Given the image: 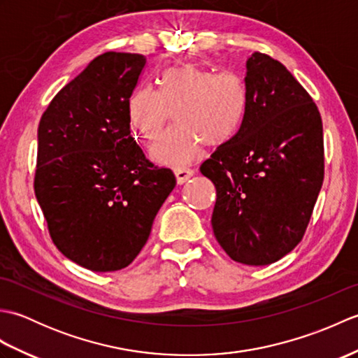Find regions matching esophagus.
Instances as JSON below:
<instances>
[{
  "label": "esophagus",
  "instance_id": "obj_1",
  "mask_svg": "<svg viewBox=\"0 0 358 358\" xmlns=\"http://www.w3.org/2000/svg\"><path fill=\"white\" fill-rule=\"evenodd\" d=\"M173 173H175V178H177V183L178 185H183V183H186L189 178L192 177L194 171L186 169V167H178V169L173 171Z\"/></svg>",
  "mask_w": 358,
  "mask_h": 358
}]
</instances>
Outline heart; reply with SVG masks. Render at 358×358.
Masks as SVG:
<instances>
[{
    "instance_id": "heart-1",
    "label": "heart",
    "mask_w": 358,
    "mask_h": 358,
    "mask_svg": "<svg viewBox=\"0 0 358 358\" xmlns=\"http://www.w3.org/2000/svg\"><path fill=\"white\" fill-rule=\"evenodd\" d=\"M248 112V87L234 72L214 73L195 64L166 69L159 89L140 87L129 100L132 124L148 141L163 134L173 113L175 127L150 150L155 162L186 166L210 148L231 141Z\"/></svg>"
}]
</instances>
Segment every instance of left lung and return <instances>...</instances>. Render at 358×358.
<instances>
[{
    "instance_id": "8db88e82",
    "label": "left lung",
    "mask_w": 358,
    "mask_h": 358,
    "mask_svg": "<svg viewBox=\"0 0 358 358\" xmlns=\"http://www.w3.org/2000/svg\"><path fill=\"white\" fill-rule=\"evenodd\" d=\"M246 117L200 167L217 189L212 229L232 260L264 266L303 238L323 185V124L313 98L277 59L246 62Z\"/></svg>"
}]
</instances>
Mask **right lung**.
Here are the masks:
<instances>
[{
    "mask_svg": "<svg viewBox=\"0 0 358 358\" xmlns=\"http://www.w3.org/2000/svg\"><path fill=\"white\" fill-rule=\"evenodd\" d=\"M146 64L106 52L59 90L38 126L35 195L64 257L94 272L126 268L175 187L131 134L129 98Z\"/></svg>",
    "mask_w": 358,
    "mask_h": 358,
    "instance_id": "obj_1",
    "label": "right lung"
}]
</instances>
